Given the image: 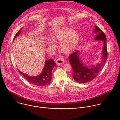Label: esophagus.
<instances>
[{
  "mask_svg": "<svg viewBox=\"0 0 120 120\" xmlns=\"http://www.w3.org/2000/svg\"><path fill=\"white\" fill-rule=\"evenodd\" d=\"M64 63V60L63 58H58V59H57V60H56V64L57 65H60V64H62Z\"/></svg>",
  "mask_w": 120,
  "mask_h": 120,
  "instance_id": "obj_1",
  "label": "esophagus"
}]
</instances>
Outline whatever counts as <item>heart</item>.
I'll return each instance as SVG.
<instances>
[{"label":"heart","mask_w":120,"mask_h":120,"mask_svg":"<svg viewBox=\"0 0 120 120\" xmlns=\"http://www.w3.org/2000/svg\"><path fill=\"white\" fill-rule=\"evenodd\" d=\"M54 40L60 42V50L64 54H68L76 45L78 39V34L74 29L71 27H66L56 31L53 37ZM47 43L50 46L55 47V44L50 39L47 40Z\"/></svg>","instance_id":"1"}]
</instances>
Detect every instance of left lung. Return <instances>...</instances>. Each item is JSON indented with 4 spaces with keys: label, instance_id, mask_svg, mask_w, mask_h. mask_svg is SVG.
Listing matches in <instances>:
<instances>
[{
    "label": "left lung",
    "instance_id": "left-lung-1",
    "mask_svg": "<svg viewBox=\"0 0 120 120\" xmlns=\"http://www.w3.org/2000/svg\"><path fill=\"white\" fill-rule=\"evenodd\" d=\"M93 32L96 35L94 39L96 41H102L103 42L101 63H98L95 65H85L81 59L79 51H75L68 57L74 72L73 78L76 82L79 83L87 82L95 78L104 67L107 60V47L105 34L97 26H95Z\"/></svg>",
    "mask_w": 120,
    "mask_h": 120
}]
</instances>
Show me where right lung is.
Instances as JSON below:
<instances>
[{
  "label": "right lung",
  "mask_w": 120,
  "mask_h": 120,
  "mask_svg": "<svg viewBox=\"0 0 120 120\" xmlns=\"http://www.w3.org/2000/svg\"><path fill=\"white\" fill-rule=\"evenodd\" d=\"M22 29V28H21L15 34L13 41L17 37H18L20 35ZM56 65V64L53 59L46 60L45 62L43 71L40 75L37 76H29L19 70V72L30 83L39 86H45V85H46L51 82V80H52V70Z\"/></svg>",
  "instance_id": "obj_1"
}]
</instances>
